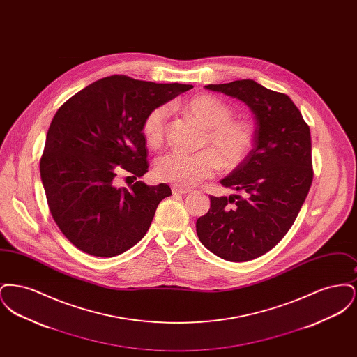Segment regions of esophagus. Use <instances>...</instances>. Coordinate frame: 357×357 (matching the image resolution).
Returning <instances> with one entry per match:
<instances>
[{
    "mask_svg": "<svg viewBox=\"0 0 357 357\" xmlns=\"http://www.w3.org/2000/svg\"><path fill=\"white\" fill-rule=\"evenodd\" d=\"M171 191H172V194H188V192H191L190 188H183V187L179 186L171 187Z\"/></svg>",
    "mask_w": 357,
    "mask_h": 357,
    "instance_id": "34e87169",
    "label": "esophagus"
}]
</instances>
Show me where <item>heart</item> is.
<instances>
[{
	"label": "heart",
	"instance_id": "heart-1",
	"mask_svg": "<svg viewBox=\"0 0 357 357\" xmlns=\"http://www.w3.org/2000/svg\"><path fill=\"white\" fill-rule=\"evenodd\" d=\"M182 111L202 128V150L187 153L171 151L160 156L155 174L160 181L176 186L192 187L211 178L220 166L227 170L238 167L255 143V127L250 121L233 118V108L213 95H197L182 104ZM169 120V108L159 105L143 120L147 143L158 149L163 144Z\"/></svg>",
	"mask_w": 357,
	"mask_h": 357
}]
</instances>
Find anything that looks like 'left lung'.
I'll use <instances>...</instances> for the list:
<instances>
[{
  "label": "left lung",
  "instance_id": "1",
  "mask_svg": "<svg viewBox=\"0 0 357 357\" xmlns=\"http://www.w3.org/2000/svg\"><path fill=\"white\" fill-rule=\"evenodd\" d=\"M206 88L237 98L255 114L253 149L221 181L237 195H210V210L197 221L204 248L243 262L269 252L296 221L313 181L310 130L288 95L255 80Z\"/></svg>",
  "mask_w": 357,
  "mask_h": 357
}]
</instances>
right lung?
I'll use <instances>...</instances> for the list:
<instances>
[{
	"instance_id": "right-lung-1",
	"label": "right lung",
	"mask_w": 357,
	"mask_h": 357,
	"mask_svg": "<svg viewBox=\"0 0 357 357\" xmlns=\"http://www.w3.org/2000/svg\"><path fill=\"white\" fill-rule=\"evenodd\" d=\"M191 88L114 75L85 86L57 109L40 174L52 217L77 249L114 257L144 237L171 188L140 181L118 187L116 176L127 172L136 179L149 171L143 120Z\"/></svg>"
}]
</instances>
